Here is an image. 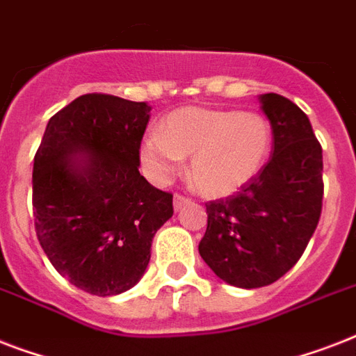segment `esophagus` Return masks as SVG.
Here are the masks:
<instances>
[{
	"mask_svg": "<svg viewBox=\"0 0 356 356\" xmlns=\"http://www.w3.org/2000/svg\"><path fill=\"white\" fill-rule=\"evenodd\" d=\"M186 203H190L188 197H184V195H181V194L173 195V209H175V211H181V209H183Z\"/></svg>",
	"mask_w": 356,
	"mask_h": 356,
	"instance_id": "1",
	"label": "esophagus"
}]
</instances>
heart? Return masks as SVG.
<instances>
[{
  "label": "heart",
  "instance_id": "b5f03b06",
  "mask_svg": "<svg viewBox=\"0 0 356 356\" xmlns=\"http://www.w3.org/2000/svg\"><path fill=\"white\" fill-rule=\"evenodd\" d=\"M273 147V131L259 113L234 108L181 107L140 142L142 170L166 184L190 156L188 179L207 197H227L248 186Z\"/></svg>",
  "mask_w": 356,
  "mask_h": 356
}]
</instances>
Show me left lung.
<instances>
[{"instance_id":"8db88e82","label":"left lung","mask_w":356,"mask_h":356,"mask_svg":"<svg viewBox=\"0 0 356 356\" xmlns=\"http://www.w3.org/2000/svg\"><path fill=\"white\" fill-rule=\"evenodd\" d=\"M259 102L273 131L271 159L238 194L207 203L200 242L205 264L248 290L275 282L301 259L323 200V155L309 116L279 94Z\"/></svg>"}]
</instances>
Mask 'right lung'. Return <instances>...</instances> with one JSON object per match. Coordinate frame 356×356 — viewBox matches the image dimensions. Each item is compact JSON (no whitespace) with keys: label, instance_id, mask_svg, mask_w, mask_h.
Segmentation results:
<instances>
[{"label":"right lung","instance_id":"add662e5","mask_svg":"<svg viewBox=\"0 0 356 356\" xmlns=\"http://www.w3.org/2000/svg\"><path fill=\"white\" fill-rule=\"evenodd\" d=\"M149 113L145 103L85 94L47 122L35 155L38 242L55 270L92 296L133 288L173 214V195L138 172Z\"/></svg>","mask_w":356,"mask_h":356}]
</instances>
